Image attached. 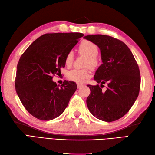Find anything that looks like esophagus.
Instances as JSON below:
<instances>
[{"instance_id": "1", "label": "esophagus", "mask_w": 155, "mask_h": 155, "mask_svg": "<svg viewBox=\"0 0 155 155\" xmlns=\"http://www.w3.org/2000/svg\"><path fill=\"white\" fill-rule=\"evenodd\" d=\"M82 86V84H79V83H77V87H78V88H81Z\"/></svg>"}]
</instances>
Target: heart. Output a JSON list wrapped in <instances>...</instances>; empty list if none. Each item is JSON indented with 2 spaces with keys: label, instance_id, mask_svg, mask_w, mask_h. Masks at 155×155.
I'll list each match as a JSON object with an SVG mask.
<instances>
[{
  "label": "heart",
  "instance_id": "b5f03b06",
  "mask_svg": "<svg viewBox=\"0 0 155 155\" xmlns=\"http://www.w3.org/2000/svg\"><path fill=\"white\" fill-rule=\"evenodd\" d=\"M98 47L94 43L89 40L82 41L78 45V52L81 55H84L86 58L84 61V65L88 66L93 69L98 66L99 63V57L97 55ZM74 61V53L72 51L67 53L64 59V63L67 67H71ZM67 77L71 81L78 83H82L86 78L90 77L89 72L86 69H74L68 72Z\"/></svg>",
  "mask_w": 155,
  "mask_h": 155
}]
</instances>
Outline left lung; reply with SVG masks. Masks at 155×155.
<instances>
[{"label":"left lung","instance_id":"left-lung-1","mask_svg":"<svg viewBox=\"0 0 155 155\" xmlns=\"http://www.w3.org/2000/svg\"><path fill=\"white\" fill-rule=\"evenodd\" d=\"M84 38L98 45L102 60L94 77L100 86L88 85L91 89L86 99L88 108L102 121L117 120L128 112L138 97L141 84L138 64L126 44L116 38L101 34ZM104 84L108 87L103 92L101 88Z\"/></svg>","mask_w":155,"mask_h":155}]
</instances>
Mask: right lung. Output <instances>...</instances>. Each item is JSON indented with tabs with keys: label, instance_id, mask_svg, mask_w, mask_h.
<instances>
[{
	"label": "right lung",
	"instance_id": "1",
	"mask_svg": "<svg viewBox=\"0 0 155 155\" xmlns=\"http://www.w3.org/2000/svg\"><path fill=\"white\" fill-rule=\"evenodd\" d=\"M82 33L45 34L29 46L17 65L16 91L31 116L40 120H53L65 110L77 88L74 82L64 81L60 86L53 81L64 67L67 53Z\"/></svg>",
	"mask_w": 155,
	"mask_h": 155
}]
</instances>
